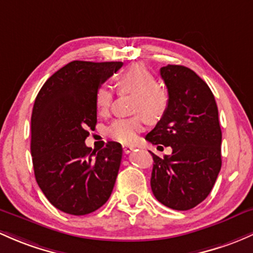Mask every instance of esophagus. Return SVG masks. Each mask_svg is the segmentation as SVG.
I'll use <instances>...</instances> for the list:
<instances>
[{
  "instance_id": "1",
  "label": "esophagus",
  "mask_w": 253,
  "mask_h": 253,
  "mask_svg": "<svg viewBox=\"0 0 253 253\" xmlns=\"http://www.w3.org/2000/svg\"><path fill=\"white\" fill-rule=\"evenodd\" d=\"M122 149H124V153L125 154H129L131 151L134 150L133 145H128V144H124L122 145Z\"/></svg>"
}]
</instances>
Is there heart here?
I'll use <instances>...</instances> for the list:
<instances>
[{
	"label": "heart",
	"instance_id": "b5f03b06",
	"mask_svg": "<svg viewBox=\"0 0 253 253\" xmlns=\"http://www.w3.org/2000/svg\"><path fill=\"white\" fill-rule=\"evenodd\" d=\"M119 93L132 94L131 118L118 119L109 126L108 135L122 144H132L144 129L147 119H161L169 104V94L158 84L154 74L142 64H132L115 78ZM113 102V92L106 84H100L94 92V104L98 113L105 114Z\"/></svg>",
	"mask_w": 253,
	"mask_h": 253
}]
</instances>
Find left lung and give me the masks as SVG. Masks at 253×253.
Wrapping results in <instances>:
<instances>
[{
  "instance_id": "1",
  "label": "left lung",
  "mask_w": 253,
  "mask_h": 253,
  "mask_svg": "<svg viewBox=\"0 0 253 253\" xmlns=\"http://www.w3.org/2000/svg\"><path fill=\"white\" fill-rule=\"evenodd\" d=\"M160 75L169 94L167 111L145 139L171 147V155L154 159L150 185L165 206L187 211L203 203L222 166V131L213 93L200 76L183 65H167Z\"/></svg>"
}]
</instances>
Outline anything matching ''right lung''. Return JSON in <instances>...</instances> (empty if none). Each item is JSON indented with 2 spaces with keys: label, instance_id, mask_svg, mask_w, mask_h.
<instances>
[{
  "label": "right lung",
  "instance_id": "right-lung-1",
  "mask_svg": "<svg viewBox=\"0 0 253 253\" xmlns=\"http://www.w3.org/2000/svg\"><path fill=\"white\" fill-rule=\"evenodd\" d=\"M121 62L74 60L40 89L31 115V156L40 189L54 207L84 216L102 207L115 185L122 147L108 142L99 151L86 147L97 125L94 92Z\"/></svg>",
  "mask_w": 253,
  "mask_h": 253
}]
</instances>
